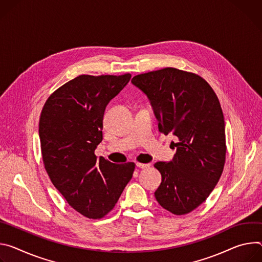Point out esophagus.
<instances>
[{"label": "esophagus", "instance_id": "1", "mask_svg": "<svg viewBox=\"0 0 262 262\" xmlns=\"http://www.w3.org/2000/svg\"><path fill=\"white\" fill-rule=\"evenodd\" d=\"M136 166L139 167V168H142V169H146V168H148V167L150 166V164H149V163H140V162H137V163H136Z\"/></svg>", "mask_w": 262, "mask_h": 262}]
</instances>
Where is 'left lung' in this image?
<instances>
[{
    "label": "left lung",
    "instance_id": "1",
    "mask_svg": "<svg viewBox=\"0 0 262 262\" xmlns=\"http://www.w3.org/2000/svg\"><path fill=\"white\" fill-rule=\"evenodd\" d=\"M149 98L158 129L178 138L169 162L154 166L162 181L155 198L167 211L186 214L204 202L217 184L226 160L225 121L220 101L202 77L173 68L133 77Z\"/></svg>",
    "mask_w": 262,
    "mask_h": 262
}]
</instances>
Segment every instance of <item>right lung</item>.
Masks as SVG:
<instances>
[{
	"mask_svg": "<svg viewBox=\"0 0 262 262\" xmlns=\"http://www.w3.org/2000/svg\"><path fill=\"white\" fill-rule=\"evenodd\" d=\"M130 79V74L80 75L55 91L41 110L45 168L70 206L89 219L111 211L133 176L134 162L115 164L95 155L105 108Z\"/></svg>",
	"mask_w": 262,
	"mask_h": 262,
	"instance_id": "add662e5",
	"label": "right lung"
}]
</instances>
